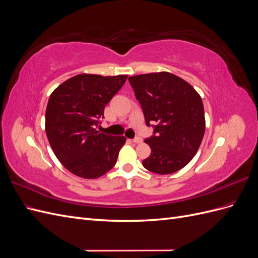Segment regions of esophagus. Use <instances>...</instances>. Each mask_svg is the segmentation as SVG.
I'll return each mask as SVG.
<instances>
[{
	"mask_svg": "<svg viewBox=\"0 0 258 258\" xmlns=\"http://www.w3.org/2000/svg\"><path fill=\"white\" fill-rule=\"evenodd\" d=\"M132 141H134L135 143H141L143 140H142V138H140V137H136L134 140H132Z\"/></svg>",
	"mask_w": 258,
	"mask_h": 258,
	"instance_id": "34e87169",
	"label": "esophagus"
}]
</instances>
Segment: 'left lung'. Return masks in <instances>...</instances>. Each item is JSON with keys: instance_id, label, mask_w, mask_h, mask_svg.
<instances>
[{"instance_id": "obj_1", "label": "left lung", "mask_w": 258, "mask_h": 258, "mask_svg": "<svg viewBox=\"0 0 258 258\" xmlns=\"http://www.w3.org/2000/svg\"><path fill=\"white\" fill-rule=\"evenodd\" d=\"M128 80L141 104L146 126L154 128L153 136L145 139L152 153L142 161L144 168L157 174L176 172L196 155L205 136L201 97L188 83L168 72Z\"/></svg>"}]
</instances>
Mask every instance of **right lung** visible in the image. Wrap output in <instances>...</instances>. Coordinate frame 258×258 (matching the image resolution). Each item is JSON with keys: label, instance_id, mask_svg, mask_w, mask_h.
Here are the masks:
<instances>
[{"label": "right lung", "instance_id": "obj_1", "mask_svg": "<svg viewBox=\"0 0 258 258\" xmlns=\"http://www.w3.org/2000/svg\"><path fill=\"white\" fill-rule=\"evenodd\" d=\"M127 75L80 74L62 83L50 95L45 130L59 161L83 178H97L117 161L126 138L101 134L96 127L104 107L122 87Z\"/></svg>", "mask_w": 258, "mask_h": 258}]
</instances>
